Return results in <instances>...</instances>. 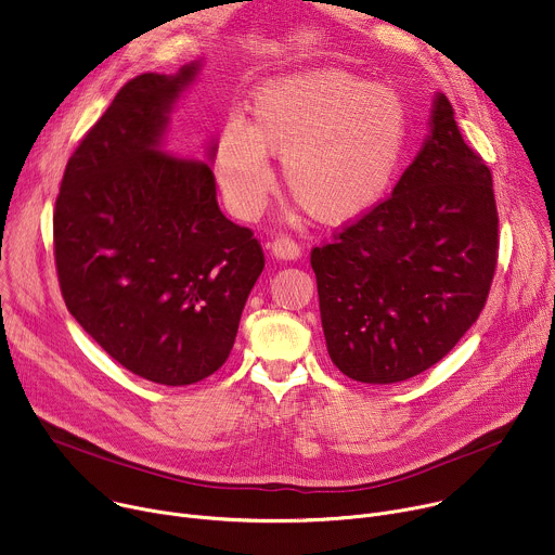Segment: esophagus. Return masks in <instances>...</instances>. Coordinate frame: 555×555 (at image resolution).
Masks as SVG:
<instances>
[{
  "instance_id": "34e87169",
  "label": "esophagus",
  "mask_w": 555,
  "mask_h": 555,
  "mask_svg": "<svg viewBox=\"0 0 555 555\" xmlns=\"http://www.w3.org/2000/svg\"><path fill=\"white\" fill-rule=\"evenodd\" d=\"M272 255H274L276 259L292 261V259H298V257H300V246L292 240V236L279 234L276 240L272 242Z\"/></svg>"
}]
</instances>
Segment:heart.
Listing matches in <instances>:
<instances>
[{
	"label": "heart",
	"mask_w": 555,
	"mask_h": 555,
	"mask_svg": "<svg viewBox=\"0 0 555 555\" xmlns=\"http://www.w3.org/2000/svg\"><path fill=\"white\" fill-rule=\"evenodd\" d=\"M406 142V107L388 88L321 67L274 78L257 90L250 122L225 120L215 144V171L234 212L263 206L281 155L292 199L315 221L345 223L388 191Z\"/></svg>",
	"instance_id": "b5f03b06"
}]
</instances>
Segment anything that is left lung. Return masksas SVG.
<instances>
[{"label": "left lung", "instance_id": "obj_1", "mask_svg": "<svg viewBox=\"0 0 555 555\" xmlns=\"http://www.w3.org/2000/svg\"><path fill=\"white\" fill-rule=\"evenodd\" d=\"M430 125L392 195L311 250L330 358L356 382H404L437 364L477 323L492 287V173L443 94Z\"/></svg>", "mask_w": 555, "mask_h": 555}]
</instances>
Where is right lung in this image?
<instances>
[{"label": "right lung", "instance_id": "obj_1", "mask_svg": "<svg viewBox=\"0 0 555 555\" xmlns=\"http://www.w3.org/2000/svg\"><path fill=\"white\" fill-rule=\"evenodd\" d=\"M197 69L125 83L67 160L52 215L67 311L118 364L167 386L228 360L266 266L253 230L219 210L210 167L157 149Z\"/></svg>", "mask_w": 555, "mask_h": 555}]
</instances>
